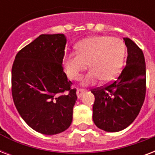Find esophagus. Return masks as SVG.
Segmentation results:
<instances>
[{
    "instance_id": "1",
    "label": "esophagus",
    "mask_w": 155,
    "mask_h": 155,
    "mask_svg": "<svg viewBox=\"0 0 155 155\" xmlns=\"http://www.w3.org/2000/svg\"><path fill=\"white\" fill-rule=\"evenodd\" d=\"M85 89H83V88H79V89H77V91H76V94H77L78 98H80L81 96H82L83 94L85 93Z\"/></svg>"
}]
</instances>
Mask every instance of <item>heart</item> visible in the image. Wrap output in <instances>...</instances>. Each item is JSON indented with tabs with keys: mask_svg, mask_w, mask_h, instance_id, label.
Instances as JSON below:
<instances>
[{
	"mask_svg": "<svg viewBox=\"0 0 155 155\" xmlns=\"http://www.w3.org/2000/svg\"><path fill=\"white\" fill-rule=\"evenodd\" d=\"M125 57L124 44L110 36H93L77 45V52L67 54L64 67L67 76L79 80L88 66L90 68L84 84H95L102 79L106 82L114 80L122 70Z\"/></svg>",
	"mask_w": 155,
	"mask_h": 155,
	"instance_id": "b5f03b06",
	"label": "heart"
}]
</instances>
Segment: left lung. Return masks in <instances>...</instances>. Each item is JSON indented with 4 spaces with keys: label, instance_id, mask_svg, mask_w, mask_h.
I'll return each mask as SVG.
<instances>
[{
    "label": "left lung",
    "instance_id": "1",
    "mask_svg": "<svg viewBox=\"0 0 155 155\" xmlns=\"http://www.w3.org/2000/svg\"><path fill=\"white\" fill-rule=\"evenodd\" d=\"M127 49L126 65L113 82L93 88L95 97L93 120L100 129L119 132L135 120L146 92V62L142 50L129 38H124Z\"/></svg>",
    "mask_w": 155,
    "mask_h": 155
}]
</instances>
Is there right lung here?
I'll return each instance as SVG.
<instances>
[{
  "instance_id": "right-lung-1",
  "label": "right lung",
  "mask_w": 155,
  "mask_h": 155,
  "mask_svg": "<svg viewBox=\"0 0 155 155\" xmlns=\"http://www.w3.org/2000/svg\"><path fill=\"white\" fill-rule=\"evenodd\" d=\"M66 43L63 34L41 35L18 53L12 67L16 109L32 129L45 135L64 132L72 122L77 96L62 65Z\"/></svg>"
}]
</instances>
